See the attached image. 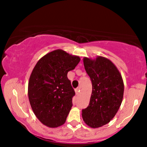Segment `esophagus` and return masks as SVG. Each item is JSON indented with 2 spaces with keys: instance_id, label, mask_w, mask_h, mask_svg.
<instances>
[{
  "instance_id": "esophagus-1",
  "label": "esophagus",
  "mask_w": 147,
  "mask_h": 147,
  "mask_svg": "<svg viewBox=\"0 0 147 147\" xmlns=\"http://www.w3.org/2000/svg\"><path fill=\"white\" fill-rule=\"evenodd\" d=\"M80 89V88H76V89H75V93H76V94H79Z\"/></svg>"
}]
</instances>
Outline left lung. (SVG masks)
<instances>
[{
  "label": "left lung",
  "instance_id": "left-lung-1",
  "mask_svg": "<svg viewBox=\"0 0 147 147\" xmlns=\"http://www.w3.org/2000/svg\"><path fill=\"white\" fill-rule=\"evenodd\" d=\"M84 65L92 83L89 106L82 109L85 123L96 128L109 123L123 101L124 83L117 68L109 59L98 56L84 58Z\"/></svg>",
  "mask_w": 147,
  "mask_h": 147
}]
</instances>
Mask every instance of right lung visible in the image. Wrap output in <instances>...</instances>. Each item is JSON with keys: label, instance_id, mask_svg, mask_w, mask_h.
I'll list each match as a JSON object with an SVG mask.
<instances>
[{"label": "right lung", "instance_id": "obj_1", "mask_svg": "<svg viewBox=\"0 0 147 147\" xmlns=\"http://www.w3.org/2000/svg\"><path fill=\"white\" fill-rule=\"evenodd\" d=\"M80 61L61 49L52 51L39 59L28 82V98L36 117L44 125H63L73 106L75 92L67 78Z\"/></svg>", "mask_w": 147, "mask_h": 147}]
</instances>
